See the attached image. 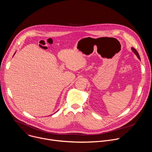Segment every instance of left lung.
<instances>
[{
	"label": "left lung",
	"instance_id": "8db88e82",
	"mask_svg": "<svg viewBox=\"0 0 152 152\" xmlns=\"http://www.w3.org/2000/svg\"><path fill=\"white\" fill-rule=\"evenodd\" d=\"M132 51H133V52H134V53H135L137 55V57L138 58V59H140V55H139V54H138V52L137 51V50H136V49H134V48H132Z\"/></svg>",
	"mask_w": 152,
	"mask_h": 152
}]
</instances>
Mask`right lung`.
<instances>
[{"label":"right lung","mask_w":152,"mask_h":152,"mask_svg":"<svg viewBox=\"0 0 152 152\" xmlns=\"http://www.w3.org/2000/svg\"><path fill=\"white\" fill-rule=\"evenodd\" d=\"M14 54H15V53H14Z\"/></svg>","instance_id":"add662e5"}]
</instances>
